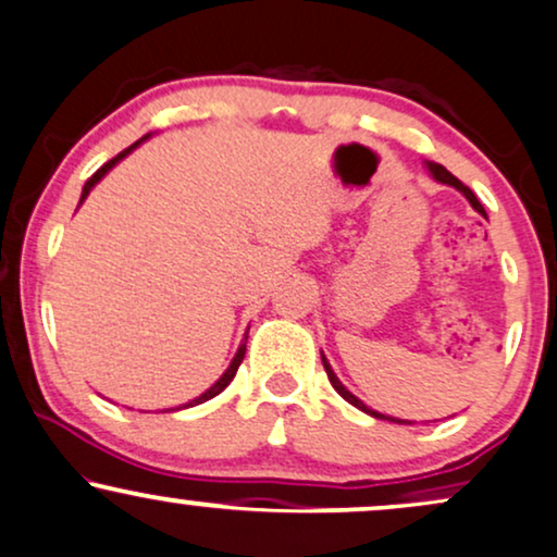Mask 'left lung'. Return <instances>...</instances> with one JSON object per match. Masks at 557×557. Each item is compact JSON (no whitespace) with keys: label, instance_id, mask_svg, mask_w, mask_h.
<instances>
[{"label":"left lung","instance_id":"1","mask_svg":"<svg viewBox=\"0 0 557 557\" xmlns=\"http://www.w3.org/2000/svg\"><path fill=\"white\" fill-rule=\"evenodd\" d=\"M426 169H429V174H432V177H434L436 182H442V185H449V187H455V189H457V193H462V195H466V197H468V202H470V206H473V208L478 210V213H481V215L485 218V210H483V206H481V202H478V197L473 195V189H470V187H466V185H462V182H460V180H457V177H455V174H449V172H447V169H445V166H442V164H434V161H426ZM321 362H323V370H326V375H329V380H331V385H334V391H336V393H339V396H342L344 400H347V404H351V406H355V408H360V411H364V413H370V417H375V419H385V421H393V424H413V421H406V419H396V417H385V413H380V411H372V408H370V406H364V404H362V400L355 396V393H349L347 388H344V385H342V380H339V377H336V372H334V370H331V364H329V360H326V357H323V351H321Z\"/></svg>","mask_w":557,"mask_h":557}]
</instances>
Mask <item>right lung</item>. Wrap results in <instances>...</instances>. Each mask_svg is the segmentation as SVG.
<instances>
[{"mask_svg": "<svg viewBox=\"0 0 557 557\" xmlns=\"http://www.w3.org/2000/svg\"><path fill=\"white\" fill-rule=\"evenodd\" d=\"M146 138H149V136L138 138V140H136V144H133V146H128V149H125V151H121V153H117V157H115V159H110V161H108V164H102L100 169H97V172H95V174H91V177L87 180V185H84V189H82V200H79V206H82V202H84V200H87L89 189H91V187H95V185H97V182H100V180L104 177V174H108V172H110V169L117 164V161H121V159H125V157H128V153H131L133 149H138V146H140V144H144V140H146ZM244 355H246V336H244L242 347H238V351H236V357H234V360H231V364H228V370H226V372H223V375H221V377H218V380H215V383H213V385H210V388H208L206 393H202V396H197L195 400H189V404H185V408H187V406H197V404H206V400H210V398H215V396H218V393H221L223 388H226V385L231 383V380H234V375H236V370H238V364H242V360H244Z\"/></svg>", "mask_w": 557, "mask_h": 557, "instance_id": "1", "label": "right lung"}]
</instances>
